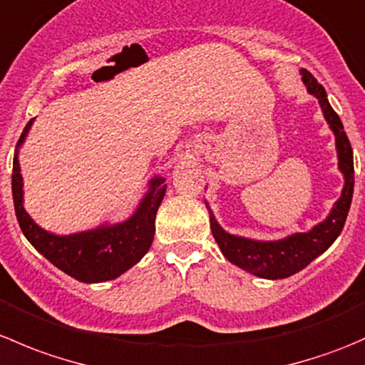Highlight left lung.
<instances>
[{
	"label": "left lung",
	"instance_id": "8db88e82",
	"mask_svg": "<svg viewBox=\"0 0 365 365\" xmlns=\"http://www.w3.org/2000/svg\"><path fill=\"white\" fill-rule=\"evenodd\" d=\"M300 76L302 83L305 84L309 93L318 98L323 116H325L330 130L336 135L337 160H339L337 165L344 176V187L341 190L339 200L334 203L325 220L312 226L309 231L288 235L281 240H254V238L238 237V235L224 231L220 224L217 222L208 203L205 201L210 212V227H212L213 238H215L224 257L230 263L237 264L242 270L249 272L256 277L272 279V281L286 279L297 272L304 270L312 259H316L319 254L325 252L336 242V238L339 237L342 227H344L346 217H348L353 197V183H355L351 145H349L344 127H342L341 118L332 109L329 98H327L325 88L314 79V76L305 68L300 70Z\"/></svg>",
	"mask_w": 365,
	"mask_h": 365
}]
</instances>
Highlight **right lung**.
<instances>
[{
    "instance_id": "obj_1",
    "label": "right lung",
    "mask_w": 365,
    "mask_h": 365,
    "mask_svg": "<svg viewBox=\"0 0 365 365\" xmlns=\"http://www.w3.org/2000/svg\"><path fill=\"white\" fill-rule=\"evenodd\" d=\"M28 121L17 141L12 171V196L16 215L24 237L43 257L61 272L86 284L106 282L120 277L148 252L155 235V215L164 200L165 178L153 176L148 190L128 219L116 224H101L93 230L72 235H56L40 227L24 210L23 175H21L19 150L31 128Z\"/></svg>"
}]
</instances>
